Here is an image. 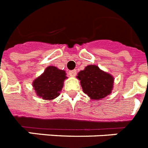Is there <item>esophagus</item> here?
<instances>
[{
  "mask_svg": "<svg viewBox=\"0 0 148 148\" xmlns=\"http://www.w3.org/2000/svg\"><path fill=\"white\" fill-rule=\"evenodd\" d=\"M70 77H75L77 74V71L76 70H74V71H70L69 73H68Z\"/></svg>",
  "mask_w": 148,
  "mask_h": 148,
  "instance_id": "esophagus-1",
  "label": "esophagus"
}]
</instances>
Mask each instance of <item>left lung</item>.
Returning a JSON list of instances; mask_svg holds the SVG:
<instances>
[{"instance_id": "obj_1", "label": "left lung", "mask_w": 148, "mask_h": 148, "mask_svg": "<svg viewBox=\"0 0 148 148\" xmlns=\"http://www.w3.org/2000/svg\"><path fill=\"white\" fill-rule=\"evenodd\" d=\"M77 79L81 81L84 93L91 100H101L109 95L114 88V78L111 74L103 71L97 65H88L78 72Z\"/></svg>"}]
</instances>
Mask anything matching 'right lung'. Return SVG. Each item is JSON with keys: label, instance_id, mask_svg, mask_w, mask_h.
I'll use <instances>...</instances> for the list:
<instances>
[{"label": "right lung", "instance_id": "right-lung-1", "mask_svg": "<svg viewBox=\"0 0 148 148\" xmlns=\"http://www.w3.org/2000/svg\"><path fill=\"white\" fill-rule=\"evenodd\" d=\"M67 78L65 71L48 66L41 75L34 80L32 86L38 97L51 101L60 95L64 81Z\"/></svg>", "mask_w": 148, "mask_h": 148}]
</instances>
